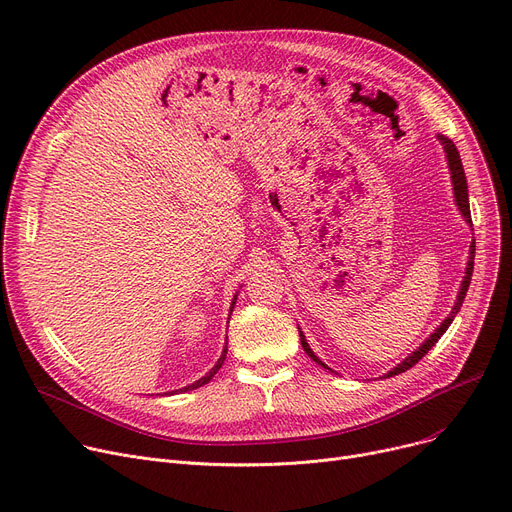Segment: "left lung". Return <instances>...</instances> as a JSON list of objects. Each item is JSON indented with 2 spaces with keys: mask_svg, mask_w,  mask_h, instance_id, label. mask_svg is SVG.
I'll return each instance as SVG.
<instances>
[{
  "mask_svg": "<svg viewBox=\"0 0 512 512\" xmlns=\"http://www.w3.org/2000/svg\"><path fill=\"white\" fill-rule=\"evenodd\" d=\"M438 141L442 143L444 153H446V161H448V168H450V178H452V186H454V199H456V205H459V211L463 213L465 222H467V224H471V209H469L467 178H465V170H463V164H461L459 149H456V147H454V143H452L448 137H444V134H438ZM473 259H475V242H471V251H469V263H467V270H465V278H463V284H461V290H459V297H456V303H454V307H452L450 315L442 321L440 328H436V330H434V334L429 336V338H427V340L417 348V351H415L413 355H409L405 361L398 363L392 371H388V373H386V378H392V375H398V373H402V371L411 369L415 363H419V359H423V357L427 355L429 348H432V346L440 340V336L448 330V326L452 324V319L456 317V313L461 311V305H463V301H465V297H467V290H469L471 276H473ZM299 334H301V344H303V348H305V353H307L315 363H319L321 367L330 369L324 361H321V359L311 351V346L307 344V340H305V336H303V332H301V330H299Z\"/></svg>",
  "mask_w": 512,
  "mask_h": 512,
  "instance_id": "left-lung-1",
  "label": "left lung"
}]
</instances>
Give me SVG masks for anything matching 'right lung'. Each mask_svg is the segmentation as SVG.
I'll list each match as a JSON object with an SVG mask.
<instances>
[{
	"label": "right lung",
	"instance_id": "add662e5",
	"mask_svg": "<svg viewBox=\"0 0 512 512\" xmlns=\"http://www.w3.org/2000/svg\"><path fill=\"white\" fill-rule=\"evenodd\" d=\"M232 309H234V301H232V307H230V313H232ZM226 353H228V346H224V351H222V357L218 359V363H215L213 367H211V371L207 373V375H203V378L201 380H197L195 384H191V386H186V388H180V390H174V392H188V390H197V388H201L203 384H207L211 378H213V375L215 373H218V369L222 367V363H224V359H226ZM172 392V394H174Z\"/></svg>",
	"mask_w": 512,
	"mask_h": 512
}]
</instances>
